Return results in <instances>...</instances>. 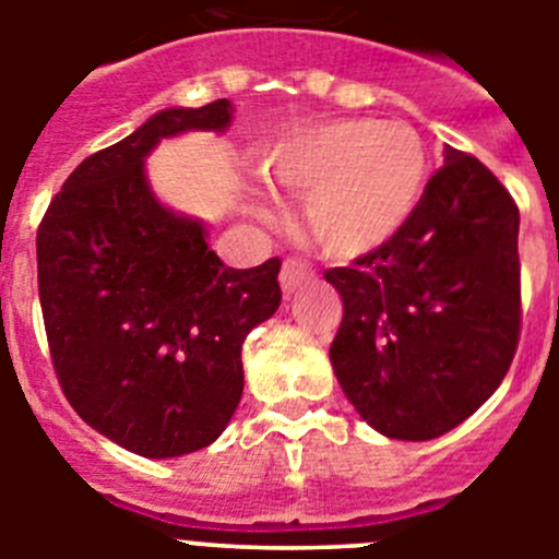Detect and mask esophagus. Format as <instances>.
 <instances>
[{
  "mask_svg": "<svg viewBox=\"0 0 559 559\" xmlns=\"http://www.w3.org/2000/svg\"><path fill=\"white\" fill-rule=\"evenodd\" d=\"M310 276H313V271L305 263H299V260H285L283 271H280V288H283L285 296H290L296 288H302Z\"/></svg>",
  "mask_w": 559,
  "mask_h": 559,
  "instance_id": "34e87169",
  "label": "esophagus"
}]
</instances>
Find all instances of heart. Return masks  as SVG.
<instances>
[{"instance_id":"b5f03b06","label":"heart","mask_w":559,"mask_h":559,"mask_svg":"<svg viewBox=\"0 0 559 559\" xmlns=\"http://www.w3.org/2000/svg\"><path fill=\"white\" fill-rule=\"evenodd\" d=\"M431 156L408 122L367 117L316 122L276 136L260 176L276 192L302 195L308 243L353 263L394 243L426 199Z\"/></svg>"}]
</instances>
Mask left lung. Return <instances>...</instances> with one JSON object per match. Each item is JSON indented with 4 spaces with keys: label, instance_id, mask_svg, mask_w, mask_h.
<instances>
[{
    "label": "left lung",
    "instance_id": "8db88e82",
    "mask_svg": "<svg viewBox=\"0 0 559 559\" xmlns=\"http://www.w3.org/2000/svg\"><path fill=\"white\" fill-rule=\"evenodd\" d=\"M518 226L501 181L448 145L403 235L324 274L344 302L330 364L374 431L437 439L501 386L521 333Z\"/></svg>",
    "mask_w": 559,
    "mask_h": 559
}]
</instances>
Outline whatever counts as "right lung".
Listing matches in <instances>:
<instances>
[{
    "mask_svg": "<svg viewBox=\"0 0 559 559\" xmlns=\"http://www.w3.org/2000/svg\"><path fill=\"white\" fill-rule=\"evenodd\" d=\"M231 103L173 106L92 153L38 226V296L58 380L83 423L145 459L212 445L243 394L240 349L280 308V260L229 269L206 224L162 204L145 159L224 133Z\"/></svg>",
    "mask_w": 559,
    "mask_h": 559,
    "instance_id": "right-lung-1",
    "label": "right lung"
}]
</instances>
